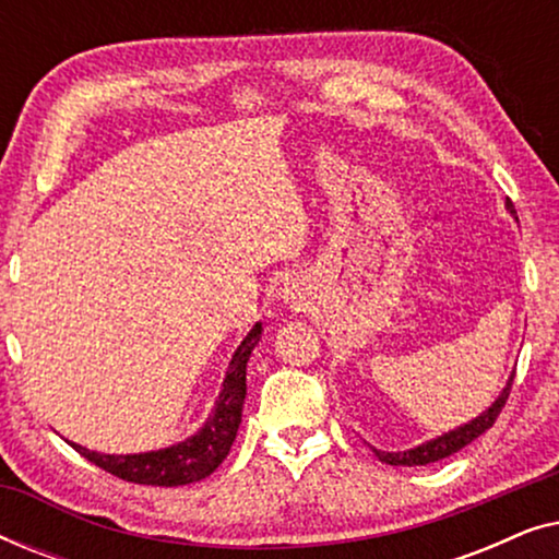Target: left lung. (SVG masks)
I'll return each mask as SVG.
<instances>
[{
    "label": "left lung",
    "instance_id": "obj_1",
    "mask_svg": "<svg viewBox=\"0 0 559 559\" xmlns=\"http://www.w3.org/2000/svg\"><path fill=\"white\" fill-rule=\"evenodd\" d=\"M507 209L514 213V205H511V201L507 203ZM514 377H516V371L509 377L507 386H503V392L499 394V400H496L491 407L484 412V415H478L476 419H471L468 425L455 427V430L440 435V438H435L430 442H423V445H417V448H412V450H402V453H384V450H377V448H373V453H377V457H379L381 463H389V465H427V463L442 461V457L457 453V450L468 445V442L480 438V435H484L488 427H493L496 417L501 415L503 404H507V400H509L511 381H514Z\"/></svg>",
    "mask_w": 559,
    "mask_h": 559
}]
</instances>
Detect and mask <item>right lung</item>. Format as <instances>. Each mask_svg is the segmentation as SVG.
<instances>
[{
    "mask_svg": "<svg viewBox=\"0 0 559 559\" xmlns=\"http://www.w3.org/2000/svg\"><path fill=\"white\" fill-rule=\"evenodd\" d=\"M259 338H262V323L251 328L247 338L241 341V346L236 348L216 407H213L211 417L205 419L201 430L190 435L188 440L178 442V445L134 455H106L75 445V442H71V448L86 457V461L98 465V468H104L121 480H129V484L188 486L211 476L224 463V457L236 440V430L241 425L243 396H247V361Z\"/></svg>",
    "mask_w": 559,
    "mask_h": 559,
    "instance_id": "1",
    "label": "right lung"
}]
</instances>
